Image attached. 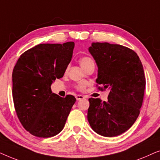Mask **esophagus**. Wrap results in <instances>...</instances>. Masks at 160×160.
Here are the masks:
<instances>
[{
  "mask_svg": "<svg viewBox=\"0 0 160 160\" xmlns=\"http://www.w3.org/2000/svg\"><path fill=\"white\" fill-rule=\"evenodd\" d=\"M76 100H79L84 99V96H83V95H76Z\"/></svg>",
  "mask_w": 160,
  "mask_h": 160,
  "instance_id": "34e87169",
  "label": "esophagus"
}]
</instances>
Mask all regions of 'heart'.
I'll use <instances>...</instances> for the list:
<instances>
[{
	"label": "heart",
	"mask_w": 160,
	"mask_h": 160,
	"mask_svg": "<svg viewBox=\"0 0 160 160\" xmlns=\"http://www.w3.org/2000/svg\"><path fill=\"white\" fill-rule=\"evenodd\" d=\"M79 63L81 66L82 67L83 69H84L85 68L88 66L89 65L94 63V61L92 60L89 57H82V58H80ZM85 88V84L84 83H79L76 86V89L78 91H83Z\"/></svg>",
	"instance_id": "obj_1"
}]
</instances>
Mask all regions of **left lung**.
Wrapping results in <instances>:
<instances>
[{
	"label": "left lung",
	"mask_w": 160,
	"mask_h": 160,
	"mask_svg": "<svg viewBox=\"0 0 160 160\" xmlns=\"http://www.w3.org/2000/svg\"><path fill=\"white\" fill-rule=\"evenodd\" d=\"M89 51L98 67V89L110 92L107 102L89 98L87 119L98 134L117 136L132 127L141 111L146 86L143 65L133 50L119 44L92 43Z\"/></svg>",
	"instance_id": "1"
}]
</instances>
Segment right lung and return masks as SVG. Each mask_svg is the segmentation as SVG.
I'll use <instances>...</instances> for the list:
<instances>
[{"label":"right lung","mask_w":160,"mask_h":160,"mask_svg":"<svg viewBox=\"0 0 160 160\" xmlns=\"http://www.w3.org/2000/svg\"><path fill=\"white\" fill-rule=\"evenodd\" d=\"M75 43H41L21 54L12 73L14 108L22 125L30 134L49 138L64 128L73 95L52 93V83L62 78L71 62Z\"/></svg>","instance_id":"obj_1"}]
</instances>
